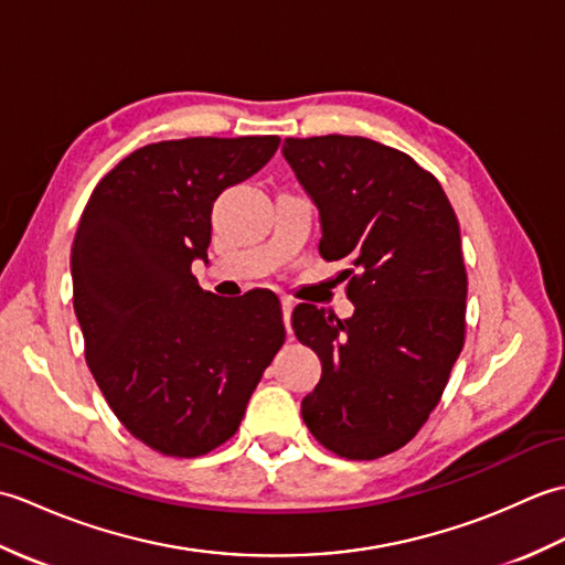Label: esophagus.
I'll return each mask as SVG.
<instances>
[{"label": "esophagus", "instance_id": "obj_1", "mask_svg": "<svg viewBox=\"0 0 565 565\" xmlns=\"http://www.w3.org/2000/svg\"><path fill=\"white\" fill-rule=\"evenodd\" d=\"M294 298L289 296H281V310H284V326H286V332L291 334V313H294Z\"/></svg>", "mask_w": 565, "mask_h": 565}]
</instances>
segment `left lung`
<instances>
[{
    "label": "left lung",
    "mask_w": 565,
    "mask_h": 565,
    "mask_svg": "<svg viewBox=\"0 0 565 565\" xmlns=\"http://www.w3.org/2000/svg\"><path fill=\"white\" fill-rule=\"evenodd\" d=\"M284 158L320 213V255L344 262L354 316L296 306V338L322 362L301 415L322 447L369 461L405 447L463 350L466 267L441 184L411 154L359 136L286 138Z\"/></svg>",
    "instance_id": "1"
}]
</instances>
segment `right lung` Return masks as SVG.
<instances>
[{
  "instance_id": "add662e5",
  "label": "right lung",
  "mask_w": 565,
  "mask_h": 565,
  "mask_svg": "<svg viewBox=\"0 0 565 565\" xmlns=\"http://www.w3.org/2000/svg\"><path fill=\"white\" fill-rule=\"evenodd\" d=\"M276 136L162 140L94 186L72 243L84 356L121 425L150 449L194 459L231 439L281 350L279 298L203 291L213 201L279 148Z\"/></svg>"
}]
</instances>
